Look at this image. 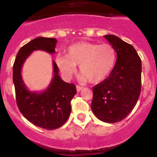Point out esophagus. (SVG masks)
<instances>
[{
	"label": "esophagus",
	"mask_w": 157,
	"mask_h": 157,
	"mask_svg": "<svg viewBox=\"0 0 157 157\" xmlns=\"http://www.w3.org/2000/svg\"><path fill=\"white\" fill-rule=\"evenodd\" d=\"M83 89V87L80 86H76V90H77L78 92H79V91H81Z\"/></svg>",
	"instance_id": "1"
}]
</instances>
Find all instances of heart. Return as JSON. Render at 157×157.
<instances>
[{
	"instance_id": "1",
	"label": "heart",
	"mask_w": 157,
	"mask_h": 157,
	"mask_svg": "<svg viewBox=\"0 0 157 157\" xmlns=\"http://www.w3.org/2000/svg\"><path fill=\"white\" fill-rule=\"evenodd\" d=\"M56 62L67 78L71 77L76 72V65H79L82 79L96 84L112 73L116 63V52L110 44L81 41L69 46L65 56H58Z\"/></svg>"
}]
</instances>
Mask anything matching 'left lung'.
<instances>
[{"mask_svg": "<svg viewBox=\"0 0 157 157\" xmlns=\"http://www.w3.org/2000/svg\"><path fill=\"white\" fill-rule=\"evenodd\" d=\"M116 49L115 67L103 82L93 87L91 109L105 123H117L133 110L141 87V61L135 48L117 36L105 35Z\"/></svg>", "mask_w": 157, "mask_h": 157, "instance_id": "8db88e82", "label": "left lung"}]
</instances>
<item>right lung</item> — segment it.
<instances>
[{"label": "right lung", "mask_w": 157, "mask_h": 157, "mask_svg": "<svg viewBox=\"0 0 157 157\" xmlns=\"http://www.w3.org/2000/svg\"><path fill=\"white\" fill-rule=\"evenodd\" d=\"M56 38L38 37L23 45L18 52L13 64V78L17 106L23 116L34 125L45 130H54L63 125L70 116L71 101L77 91L73 83L65 82L53 64V78L43 92L28 90L22 78V67L33 51L43 50L53 54Z\"/></svg>", "instance_id": "1"}]
</instances>
